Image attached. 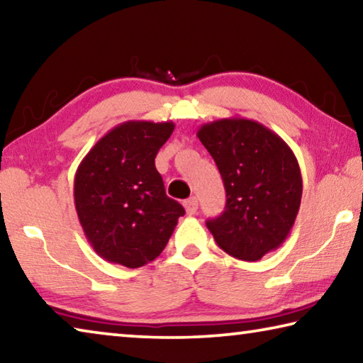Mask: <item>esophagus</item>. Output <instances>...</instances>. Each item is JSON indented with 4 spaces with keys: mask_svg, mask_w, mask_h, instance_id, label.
I'll return each mask as SVG.
<instances>
[{
    "mask_svg": "<svg viewBox=\"0 0 363 363\" xmlns=\"http://www.w3.org/2000/svg\"><path fill=\"white\" fill-rule=\"evenodd\" d=\"M184 208H186L187 215H195V213H197V208H199L197 199H195V197L187 199L186 202H184Z\"/></svg>",
    "mask_w": 363,
    "mask_h": 363,
    "instance_id": "esophagus-1",
    "label": "esophagus"
}]
</instances>
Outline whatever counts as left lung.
I'll return each mask as SVG.
<instances>
[{
	"instance_id": "left-lung-1",
	"label": "left lung",
	"mask_w": 363,
	"mask_h": 363,
	"mask_svg": "<svg viewBox=\"0 0 363 363\" xmlns=\"http://www.w3.org/2000/svg\"><path fill=\"white\" fill-rule=\"evenodd\" d=\"M197 137L215 160L226 191L224 211L206 228L226 254L260 260L284 242L301 208L296 155L273 130L244 118L203 124Z\"/></svg>"
}]
</instances>
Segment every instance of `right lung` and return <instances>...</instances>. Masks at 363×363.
<instances>
[{
  "mask_svg": "<svg viewBox=\"0 0 363 363\" xmlns=\"http://www.w3.org/2000/svg\"><path fill=\"white\" fill-rule=\"evenodd\" d=\"M174 124L128 121L91 147L74 177L85 238L106 262L139 268L168 244L184 208L169 199L155 157Z\"/></svg>",
  "mask_w": 363,
  "mask_h": 363,
  "instance_id": "obj_1",
  "label": "right lung"
}]
</instances>
